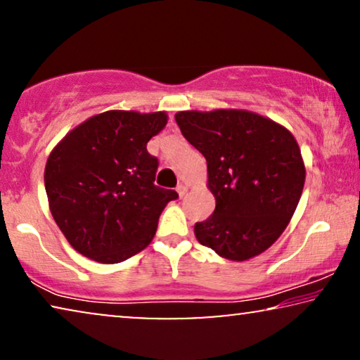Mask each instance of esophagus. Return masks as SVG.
<instances>
[{
	"mask_svg": "<svg viewBox=\"0 0 360 360\" xmlns=\"http://www.w3.org/2000/svg\"><path fill=\"white\" fill-rule=\"evenodd\" d=\"M186 191H188V188L184 184H180L179 186H176V193H179L180 198H184V196L186 195Z\"/></svg>",
	"mask_w": 360,
	"mask_h": 360,
	"instance_id": "esophagus-1",
	"label": "esophagus"
}]
</instances>
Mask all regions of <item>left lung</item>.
Here are the masks:
<instances>
[{
	"instance_id": "obj_1",
	"label": "left lung",
	"mask_w": 360,
	"mask_h": 360,
	"mask_svg": "<svg viewBox=\"0 0 360 360\" xmlns=\"http://www.w3.org/2000/svg\"><path fill=\"white\" fill-rule=\"evenodd\" d=\"M181 134L208 165L216 208L195 224L200 244L243 262L267 250L297 210L304 185L302 152L292 132L245 110L180 111Z\"/></svg>"
}]
</instances>
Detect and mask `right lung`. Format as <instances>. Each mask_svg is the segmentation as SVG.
<instances>
[{
    "label": "right lung",
    "instance_id": "add662e5",
    "mask_svg": "<svg viewBox=\"0 0 360 360\" xmlns=\"http://www.w3.org/2000/svg\"><path fill=\"white\" fill-rule=\"evenodd\" d=\"M167 112L111 110L72 129L49 155L44 184L56 223L77 252L117 264L150 244L175 190L154 185L147 142Z\"/></svg>",
    "mask_w": 360,
    "mask_h": 360
}]
</instances>
